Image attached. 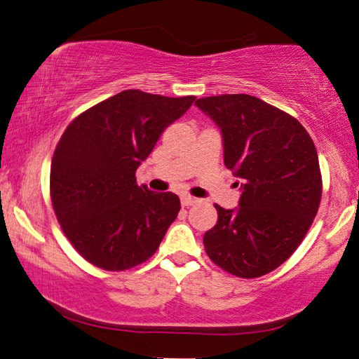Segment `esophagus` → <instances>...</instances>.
I'll return each mask as SVG.
<instances>
[{
    "label": "esophagus",
    "mask_w": 359,
    "mask_h": 359,
    "mask_svg": "<svg viewBox=\"0 0 359 359\" xmlns=\"http://www.w3.org/2000/svg\"><path fill=\"white\" fill-rule=\"evenodd\" d=\"M198 198L191 197V196H181V205L183 206H191L194 203H197Z\"/></svg>",
    "instance_id": "1"
}]
</instances>
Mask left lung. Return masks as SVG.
Returning <instances> with one entry per match:
<instances>
[{
    "mask_svg": "<svg viewBox=\"0 0 359 359\" xmlns=\"http://www.w3.org/2000/svg\"><path fill=\"white\" fill-rule=\"evenodd\" d=\"M196 105L221 129L225 167L241 180L236 210L215 205L217 224L203 236L205 250L224 271L260 278L298 249L317 215L316 144L297 118L249 94L202 97Z\"/></svg>",
    "mask_w": 359,
    "mask_h": 359,
    "instance_id": "8db88e82",
    "label": "left lung"
}]
</instances>
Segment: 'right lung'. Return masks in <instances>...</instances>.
I'll return each mask as SVG.
<instances>
[{"instance_id": "1", "label": "right lung", "mask_w": 359, "mask_h": 359, "mask_svg": "<svg viewBox=\"0 0 359 359\" xmlns=\"http://www.w3.org/2000/svg\"><path fill=\"white\" fill-rule=\"evenodd\" d=\"M194 100L126 90L80 113L61 135L50 167L52 205L67 240L91 265L124 271L159 248L180 198L138 186L135 170Z\"/></svg>"}]
</instances>
